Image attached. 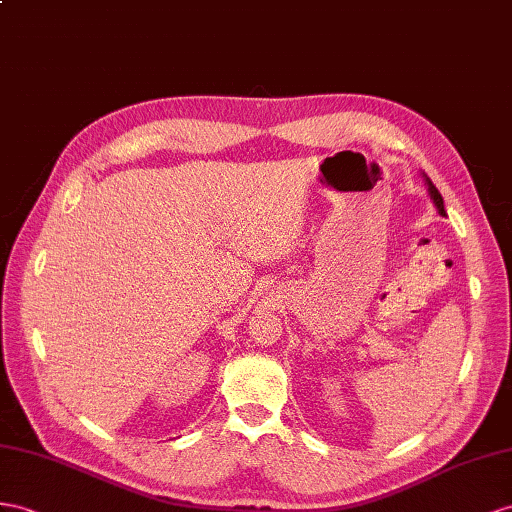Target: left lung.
<instances>
[{
  "label": "left lung",
  "mask_w": 512,
  "mask_h": 512,
  "mask_svg": "<svg viewBox=\"0 0 512 512\" xmlns=\"http://www.w3.org/2000/svg\"><path fill=\"white\" fill-rule=\"evenodd\" d=\"M424 181H426V186H428V194H430V199H432V203H435V207H437V212L441 214V216H445V207H443V199H441V194H439V190L435 188V183H432L426 175H424Z\"/></svg>",
  "instance_id": "obj_1"
}]
</instances>
